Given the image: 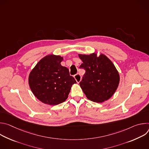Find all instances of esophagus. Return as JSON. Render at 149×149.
Segmentation results:
<instances>
[{
	"label": "esophagus",
	"mask_w": 149,
	"mask_h": 149,
	"mask_svg": "<svg viewBox=\"0 0 149 149\" xmlns=\"http://www.w3.org/2000/svg\"><path fill=\"white\" fill-rule=\"evenodd\" d=\"M74 78L75 79L76 81H77L78 83H79V82L81 81V76L79 74H75V75L74 76Z\"/></svg>",
	"instance_id": "esophagus-1"
}]
</instances>
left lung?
Instances as JSON below:
<instances>
[{"instance_id":"obj_1","label":"left lung","mask_w":149,"mask_h":149,"mask_svg":"<svg viewBox=\"0 0 149 149\" xmlns=\"http://www.w3.org/2000/svg\"><path fill=\"white\" fill-rule=\"evenodd\" d=\"M78 56L83 62L79 68L86 70L79 85L87 98L96 102L108 100L117 90L120 82L118 72L113 63L104 54Z\"/></svg>"}]
</instances>
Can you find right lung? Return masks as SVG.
<instances>
[{
  "mask_svg": "<svg viewBox=\"0 0 149 149\" xmlns=\"http://www.w3.org/2000/svg\"><path fill=\"white\" fill-rule=\"evenodd\" d=\"M63 58L48 55L41 59L29 76V85L34 95L46 104L55 105L64 102L77 82L69 70L61 65Z\"/></svg>",
  "mask_w": 149,
  "mask_h": 149,
  "instance_id": "right-lung-1",
  "label": "right lung"
}]
</instances>
